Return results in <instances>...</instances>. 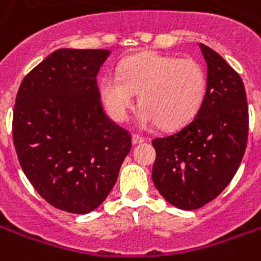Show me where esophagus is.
<instances>
[{
  "label": "esophagus",
  "instance_id": "1",
  "mask_svg": "<svg viewBox=\"0 0 261 261\" xmlns=\"http://www.w3.org/2000/svg\"><path fill=\"white\" fill-rule=\"evenodd\" d=\"M131 140H133V145H138V144H142V142L145 141L144 137L137 136V134H134V136L131 137Z\"/></svg>",
  "mask_w": 261,
  "mask_h": 261
}]
</instances>
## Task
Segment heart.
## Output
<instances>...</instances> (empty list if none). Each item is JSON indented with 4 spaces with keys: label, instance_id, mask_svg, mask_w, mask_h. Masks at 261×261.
<instances>
[{
    "label": "heart",
    "instance_id": "b5f03b06",
    "mask_svg": "<svg viewBox=\"0 0 261 261\" xmlns=\"http://www.w3.org/2000/svg\"><path fill=\"white\" fill-rule=\"evenodd\" d=\"M205 91L207 75L198 61L155 51L130 56L117 74L105 75L99 84L106 112L117 123L128 119L140 93L137 119L142 128L185 124L200 109Z\"/></svg>",
    "mask_w": 261,
    "mask_h": 261
}]
</instances>
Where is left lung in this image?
Instances as JSON below:
<instances>
[{"label": "left lung", "instance_id": "left-lung-1", "mask_svg": "<svg viewBox=\"0 0 261 261\" xmlns=\"http://www.w3.org/2000/svg\"><path fill=\"white\" fill-rule=\"evenodd\" d=\"M207 63V91L196 117L170 136L155 138L152 180L180 210L213 201L241 165L249 131L241 76L217 51L198 44Z\"/></svg>", "mask_w": 261, "mask_h": 261}]
</instances>
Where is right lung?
Instances as JSON below:
<instances>
[{
  "mask_svg": "<svg viewBox=\"0 0 261 261\" xmlns=\"http://www.w3.org/2000/svg\"><path fill=\"white\" fill-rule=\"evenodd\" d=\"M109 50L59 48L26 75L12 121L22 170L53 207L88 214L116 185L130 134L105 114L96 75Z\"/></svg>",
  "mask_w": 261,
  "mask_h": 261,
  "instance_id": "right-lung-1",
  "label": "right lung"
}]
</instances>
